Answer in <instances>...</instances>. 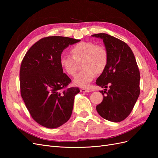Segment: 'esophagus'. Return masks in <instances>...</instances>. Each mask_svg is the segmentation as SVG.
Segmentation results:
<instances>
[{
  "instance_id": "34e87169",
  "label": "esophagus",
  "mask_w": 158,
  "mask_h": 158,
  "mask_svg": "<svg viewBox=\"0 0 158 158\" xmlns=\"http://www.w3.org/2000/svg\"><path fill=\"white\" fill-rule=\"evenodd\" d=\"M80 92H90V89H89V88H81L80 89Z\"/></svg>"
}]
</instances>
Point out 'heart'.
Listing matches in <instances>:
<instances>
[{
  "label": "heart",
  "instance_id": "1",
  "mask_svg": "<svg viewBox=\"0 0 158 158\" xmlns=\"http://www.w3.org/2000/svg\"><path fill=\"white\" fill-rule=\"evenodd\" d=\"M72 56L64 52L59 59L60 66L65 73L74 76L82 63L83 70L76 76L74 84L80 87H87L92 82L96 74H102L108 63V52L102 45H95L89 41H82L76 44L70 49Z\"/></svg>",
  "mask_w": 158,
  "mask_h": 158
}]
</instances>
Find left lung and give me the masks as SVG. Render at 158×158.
Returning <instances> with one entry per match:
<instances>
[{
    "instance_id": "8db88e82",
    "label": "left lung",
    "mask_w": 158,
    "mask_h": 158,
    "mask_svg": "<svg viewBox=\"0 0 158 158\" xmlns=\"http://www.w3.org/2000/svg\"><path fill=\"white\" fill-rule=\"evenodd\" d=\"M92 37L103 40L109 57L106 70L96 80L98 85L106 88L99 91L103 99L96 110L107 121L121 122L130 114L140 95L139 69L126 43L106 33ZM108 86L110 89L107 90Z\"/></svg>"
}]
</instances>
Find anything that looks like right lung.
Wrapping results in <instances>:
<instances>
[{
    "label": "right lung",
    "mask_w": 158,
    "mask_h": 158,
    "mask_svg": "<svg viewBox=\"0 0 158 158\" xmlns=\"http://www.w3.org/2000/svg\"><path fill=\"white\" fill-rule=\"evenodd\" d=\"M80 40L62 36L42 38L33 45L22 61L21 96L31 117L49 128L67 122L73 113L78 88H66L71 79L63 73L60 56Z\"/></svg>",
    "instance_id": "1"
}]
</instances>
